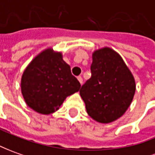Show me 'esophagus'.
<instances>
[{
    "mask_svg": "<svg viewBox=\"0 0 155 155\" xmlns=\"http://www.w3.org/2000/svg\"><path fill=\"white\" fill-rule=\"evenodd\" d=\"M78 80L79 81V83L81 84H83V78L81 77V76H79V77H78Z\"/></svg>",
    "mask_w": 155,
    "mask_h": 155,
    "instance_id": "1",
    "label": "esophagus"
}]
</instances>
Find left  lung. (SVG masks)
Returning a JSON list of instances; mask_svg holds the SVG:
<instances>
[{
    "mask_svg": "<svg viewBox=\"0 0 155 155\" xmlns=\"http://www.w3.org/2000/svg\"><path fill=\"white\" fill-rule=\"evenodd\" d=\"M91 78L80 89L88 116L110 123L127 111L133 100L136 83L133 73L116 51L104 47L93 52Z\"/></svg>",
    "mask_w": 155,
    "mask_h": 155,
    "instance_id": "8db88e82",
    "label": "left lung"
}]
</instances>
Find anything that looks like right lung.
Here are the masks:
<instances>
[{"label":"right lung","mask_w":155,"mask_h":155,"mask_svg":"<svg viewBox=\"0 0 155 155\" xmlns=\"http://www.w3.org/2000/svg\"><path fill=\"white\" fill-rule=\"evenodd\" d=\"M61 52L47 48L32 60L21 78V91L27 105L42 115L59 110L67 96L80 89Z\"/></svg>","instance_id":"right-lung-1"}]
</instances>
